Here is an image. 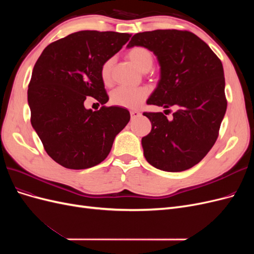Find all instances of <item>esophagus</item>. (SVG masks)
<instances>
[{"instance_id": "34e87169", "label": "esophagus", "mask_w": 254, "mask_h": 254, "mask_svg": "<svg viewBox=\"0 0 254 254\" xmlns=\"http://www.w3.org/2000/svg\"><path fill=\"white\" fill-rule=\"evenodd\" d=\"M130 115H131V119L133 120V119L139 118L141 115V112L137 111V110H131V111H130Z\"/></svg>"}]
</instances>
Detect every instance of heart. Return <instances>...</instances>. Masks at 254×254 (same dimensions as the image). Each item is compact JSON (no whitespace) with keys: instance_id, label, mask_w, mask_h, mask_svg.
<instances>
[{"instance_id":"obj_1","label":"heart","mask_w":254,"mask_h":254,"mask_svg":"<svg viewBox=\"0 0 254 254\" xmlns=\"http://www.w3.org/2000/svg\"><path fill=\"white\" fill-rule=\"evenodd\" d=\"M127 57L143 72L150 70L153 64V54L145 47H133L127 52ZM113 59H107L101 66V77L105 84L112 81ZM149 91L145 87H119L111 93V103L123 108L135 109L148 97Z\"/></svg>"}]
</instances>
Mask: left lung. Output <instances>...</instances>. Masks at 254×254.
<instances>
[{
  "label": "left lung",
  "mask_w": 254,
  "mask_h": 254,
  "mask_svg": "<svg viewBox=\"0 0 254 254\" xmlns=\"http://www.w3.org/2000/svg\"><path fill=\"white\" fill-rule=\"evenodd\" d=\"M134 45L153 52L161 66L158 87L147 104L178 107L172 121L162 112L143 113L151 122V131L142 137L144 157L159 170L187 171L205 157L219 134L227 110L221 61L188 30L139 33L127 47Z\"/></svg>",
  "instance_id": "1"
}]
</instances>
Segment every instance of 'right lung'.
Listing matches in <instances>:
<instances>
[{
	"mask_svg": "<svg viewBox=\"0 0 254 254\" xmlns=\"http://www.w3.org/2000/svg\"><path fill=\"white\" fill-rule=\"evenodd\" d=\"M131 35L81 30L52 42L34 66L27 91L30 122L48 155L65 168L84 170L104 161L130 113L107 107L101 66ZM93 97L102 107L86 110Z\"/></svg>",
	"mask_w": 254,
	"mask_h": 254,
	"instance_id": "add662e5",
	"label": "right lung"
}]
</instances>
